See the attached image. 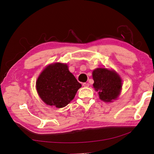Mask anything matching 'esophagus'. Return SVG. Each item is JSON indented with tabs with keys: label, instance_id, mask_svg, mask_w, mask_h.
Instances as JSON below:
<instances>
[{
	"label": "esophagus",
	"instance_id": "1",
	"mask_svg": "<svg viewBox=\"0 0 154 154\" xmlns=\"http://www.w3.org/2000/svg\"><path fill=\"white\" fill-rule=\"evenodd\" d=\"M82 85H83L84 87H88V86H89V84H88V83H84Z\"/></svg>",
	"mask_w": 154,
	"mask_h": 154
}]
</instances>
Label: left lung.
Returning <instances> with one entry per match:
<instances>
[{
	"instance_id": "left-lung-1",
	"label": "left lung",
	"mask_w": 154,
	"mask_h": 154,
	"mask_svg": "<svg viewBox=\"0 0 154 154\" xmlns=\"http://www.w3.org/2000/svg\"><path fill=\"white\" fill-rule=\"evenodd\" d=\"M94 88L99 92V98L103 102L116 100L122 90V79L117 73L106 68L95 69L92 72Z\"/></svg>"
}]
</instances>
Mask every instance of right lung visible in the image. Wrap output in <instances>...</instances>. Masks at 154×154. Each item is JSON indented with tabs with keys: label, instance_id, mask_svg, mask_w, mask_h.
Returning a JSON list of instances; mask_svg holds the SVG:
<instances>
[{
	"label": "right lung",
	"instance_id": "1",
	"mask_svg": "<svg viewBox=\"0 0 154 154\" xmlns=\"http://www.w3.org/2000/svg\"><path fill=\"white\" fill-rule=\"evenodd\" d=\"M82 87L66 63L57 62L47 66L38 76L36 88L39 97L48 106L66 107Z\"/></svg>",
	"mask_w": 154,
	"mask_h": 154
}]
</instances>
